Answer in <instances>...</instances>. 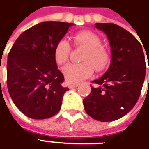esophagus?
I'll list each match as a JSON object with an SVG mask.
<instances>
[{"mask_svg":"<svg viewBox=\"0 0 149 149\" xmlns=\"http://www.w3.org/2000/svg\"><path fill=\"white\" fill-rule=\"evenodd\" d=\"M79 86V83H73V84H69L68 87L69 88H74V87H77Z\"/></svg>","mask_w":149,"mask_h":149,"instance_id":"esophagus-1","label":"esophagus"}]
</instances>
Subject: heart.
I'll list each match as a JSON object with an SVG mask.
<instances>
[{"label": "heart", "mask_w": 149, "mask_h": 149, "mask_svg": "<svg viewBox=\"0 0 149 149\" xmlns=\"http://www.w3.org/2000/svg\"><path fill=\"white\" fill-rule=\"evenodd\" d=\"M73 41L78 46H81L86 51L83 54L82 63H71L63 69L65 79L68 83H76L92 75L94 67L97 71L106 68L109 61L107 49L102 46V40L96 33L90 30H83L73 36ZM71 47L66 39L59 40L54 50V58L58 66H63L69 59Z\"/></svg>", "instance_id": "1"}]
</instances>
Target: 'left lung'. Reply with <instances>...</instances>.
<instances>
[{
	"mask_svg": "<svg viewBox=\"0 0 149 149\" xmlns=\"http://www.w3.org/2000/svg\"><path fill=\"white\" fill-rule=\"evenodd\" d=\"M95 27L106 33L111 60L105 74L92 82L95 86H91L83 105L93 119L110 122L125 116L136 103L144 81L146 64L142 46L131 33L112 23H96Z\"/></svg>",
	"mask_w": 149,
	"mask_h": 149,
	"instance_id": "1",
	"label": "left lung"
}]
</instances>
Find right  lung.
I'll list each match as a JSON object with an SVG mask.
<instances>
[{
	"label": "right lung",
	"mask_w": 149,
	"mask_h": 149,
	"mask_svg": "<svg viewBox=\"0 0 149 149\" xmlns=\"http://www.w3.org/2000/svg\"><path fill=\"white\" fill-rule=\"evenodd\" d=\"M73 23L44 22L19 36L8 54L7 86L17 107L26 116L43 120L60 111L68 91L57 67L54 50Z\"/></svg>",
	"instance_id": "obj_1"
}]
</instances>
